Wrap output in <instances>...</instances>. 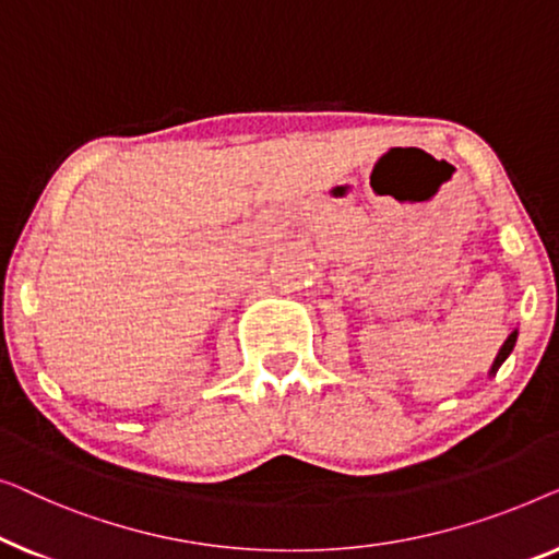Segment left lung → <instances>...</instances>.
Instances as JSON below:
<instances>
[{
  "instance_id": "obj_1",
  "label": "left lung",
  "mask_w": 559,
  "mask_h": 559,
  "mask_svg": "<svg viewBox=\"0 0 559 559\" xmlns=\"http://www.w3.org/2000/svg\"><path fill=\"white\" fill-rule=\"evenodd\" d=\"M514 344H516V332H512L509 334V340L504 342V347L499 349V355H497V359H493V365H491V374H497V369L501 367V361H504L509 355H512V349H514Z\"/></svg>"
}]
</instances>
